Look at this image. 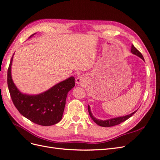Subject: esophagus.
I'll list each match as a JSON object with an SVG mask.
<instances>
[{"label":"esophagus","mask_w":160,"mask_h":160,"mask_svg":"<svg viewBox=\"0 0 160 160\" xmlns=\"http://www.w3.org/2000/svg\"><path fill=\"white\" fill-rule=\"evenodd\" d=\"M76 82L77 83V84L79 85H82L84 83V79L83 77L81 76H79L76 79Z\"/></svg>","instance_id":"obj_1"}]
</instances>
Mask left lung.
Instances as JSON below:
<instances>
[{
    "instance_id": "obj_1",
    "label": "left lung",
    "mask_w": 160,
    "mask_h": 160,
    "mask_svg": "<svg viewBox=\"0 0 160 160\" xmlns=\"http://www.w3.org/2000/svg\"><path fill=\"white\" fill-rule=\"evenodd\" d=\"M131 52H132L133 54L137 55L138 57H139L141 59H142L143 60H144L143 57L142 55V54L136 48H135L133 45H132V49H131ZM88 111L90 117L91 118V119L94 121V122L95 123L98 124L99 126H102V127H111V126H114V125H117L120 124L121 123H122L123 122H125V120H127L128 119H129V118L132 117V116L136 112V111H135L134 112L132 113L131 114H129L128 115L125 116H123V117H119V118H112V119H109L108 120H99L96 119L94 116H93L92 115L91 112V109H90V107L88 105Z\"/></svg>"
}]
</instances>
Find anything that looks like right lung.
<instances>
[{"mask_svg":"<svg viewBox=\"0 0 160 160\" xmlns=\"http://www.w3.org/2000/svg\"><path fill=\"white\" fill-rule=\"evenodd\" d=\"M12 58L13 56L8 69L7 84L12 102L19 113L31 122L43 126L59 122L64 111L67 93L75 86L74 77H71L60 82L41 94H23L18 91L12 79Z\"/></svg>","mask_w":160,"mask_h":160,"instance_id":"1","label":"right lung"}]
</instances>
